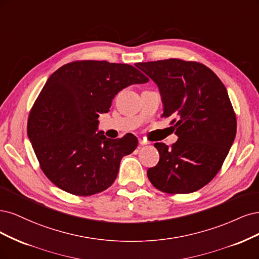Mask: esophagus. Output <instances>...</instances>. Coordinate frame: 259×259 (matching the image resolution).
Returning <instances> with one entry per match:
<instances>
[{
    "label": "esophagus",
    "mask_w": 259,
    "mask_h": 259,
    "mask_svg": "<svg viewBox=\"0 0 259 259\" xmlns=\"http://www.w3.org/2000/svg\"><path fill=\"white\" fill-rule=\"evenodd\" d=\"M139 143H140V145H147L148 144L147 142L144 139H142V138H139Z\"/></svg>",
    "instance_id": "34e87169"
}]
</instances>
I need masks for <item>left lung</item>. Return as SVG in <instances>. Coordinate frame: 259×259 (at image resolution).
<instances>
[{
  "mask_svg": "<svg viewBox=\"0 0 259 259\" xmlns=\"http://www.w3.org/2000/svg\"><path fill=\"white\" fill-rule=\"evenodd\" d=\"M159 88L163 117L173 116L177 143H155L159 162L147 170L154 187L189 194L210 183L235 141L236 113L226 87L211 69L196 61L166 59L137 63Z\"/></svg>",
  "mask_w": 259,
  "mask_h": 259,
  "instance_id": "1",
  "label": "left lung"
}]
</instances>
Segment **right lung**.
<instances>
[{"mask_svg":"<svg viewBox=\"0 0 259 259\" xmlns=\"http://www.w3.org/2000/svg\"><path fill=\"white\" fill-rule=\"evenodd\" d=\"M149 79L135 66L81 60L62 65L46 81L28 118V137L41 171L75 196H91L110 187L120 160L138 146L127 133L107 139L98 131L99 114L110 111L114 97Z\"/></svg>","mask_w":259,"mask_h":259,"instance_id":"obj_1","label":"right lung"}]
</instances>
